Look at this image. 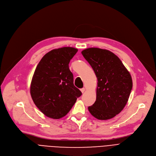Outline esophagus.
Returning a JSON list of instances; mask_svg holds the SVG:
<instances>
[{
  "label": "esophagus",
  "mask_w": 156,
  "mask_h": 156,
  "mask_svg": "<svg viewBox=\"0 0 156 156\" xmlns=\"http://www.w3.org/2000/svg\"><path fill=\"white\" fill-rule=\"evenodd\" d=\"M80 91L82 92V93H84L85 92V88H81L80 89Z\"/></svg>",
  "instance_id": "esophagus-1"
}]
</instances>
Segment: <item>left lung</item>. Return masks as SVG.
<instances>
[{"label":"left lung","instance_id":"obj_1","mask_svg":"<svg viewBox=\"0 0 156 156\" xmlns=\"http://www.w3.org/2000/svg\"><path fill=\"white\" fill-rule=\"evenodd\" d=\"M97 78L95 103L88 108L95 118L107 120L118 114L126 105L133 82L130 73L119 57L99 48H88L81 52Z\"/></svg>","mask_w":156,"mask_h":156}]
</instances>
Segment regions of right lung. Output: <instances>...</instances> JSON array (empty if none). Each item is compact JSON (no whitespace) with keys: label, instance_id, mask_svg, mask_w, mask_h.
I'll list each match as a JSON object with an SVG mask.
<instances>
[{"label":"right lung","instance_id":"1","mask_svg":"<svg viewBox=\"0 0 156 156\" xmlns=\"http://www.w3.org/2000/svg\"><path fill=\"white\" fill-rule=\"evenodd\" d=\"M78 49L64 47L47 53L38 64L33 76L30 94L39 110L48 118L65 116L81 95L73 83L69 63Z\"/></svg>","mask_w":156,"mask_h":156}]
</instances>
